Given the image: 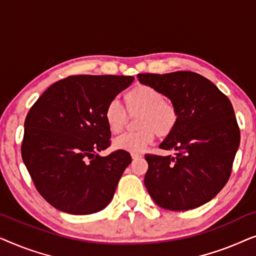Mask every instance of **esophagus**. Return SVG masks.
<instances>
[{
    "label": "esophagus",
    "instance_id": "34e87169",
    "mask_svg": "<svg viewBox=\"0 0 256 256\" xmlns=\"http://www.w3.org/2000/svg\"><path fill=\"white\" fill-rule=\"evenodd\" d=\"M141 155H138V154H132V160H138V158H141Z\"/></svg>",
    "mask_w": 256,
    "mask_h": 256
}]
</instances>
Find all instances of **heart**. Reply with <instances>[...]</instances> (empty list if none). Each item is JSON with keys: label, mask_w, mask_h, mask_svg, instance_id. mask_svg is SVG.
I'll use <instances>...</instances> for the list:
<instances>
[{"label": "heart", "mask_w": 256, "mask_h": 256, "mask_svg": "<svg viewBox=\"0 0 256 256\" xmlns=\"http://www.w3.org/2000/svg\"><path fill=\"white\" fill-rule=\"evenodd\" d=\"M124 104L129 115H138L136 128L138 132L124 134L114 141L118 150L132 154L143 152L157 135L166 138L172 134L178 122V110L169 100L163 99L158 90L148 85H138L124 94ZM104 121L112 134L124 130L127 114L118 101H110L104 113Z\"/></svg>", "instance_id": "obj_1"}]
</instances>
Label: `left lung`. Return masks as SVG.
<instances>
[{"mask_svg": "<svg viewBox=\"0 0 256 256\" xmlns=\"http://www.w3.org/2000/svg\"><path fill=\"white\" fill-rule=\"evenodd\" d=\"M138 78L158 90L178 110L176 128L160 144L176 155H146L144 185L150 197L169 211L206 204L228 180L240 144L232 104L214 84L194 72L146 73Z\"/></svg>", "mask_w": 256, "mask_h": 256, "instance_id": "8db88e82", "label": "left lung"}]
</instances>
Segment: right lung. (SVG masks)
I'll list each match as a JSON object with an SVG mask.
<instances>
[{"label": "right lung", "mask_w": 256, "mask_h": 256, "mask_svg": "<svg viewBox=\"0 0 256 256\" xmlns=\"http://www.w3.org/2000/svg\"><path fill=\"white\" fill-rule=\"evenodd\" d=\"M132 76H72L51 85L24 122L22 158L45 200L70 214H92L113 199L132 157L124 150L108 156L104 110L132 85Z\"/></svg>", "instance_id": "add662e5"}]
</instances>
